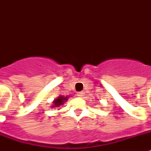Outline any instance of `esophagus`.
I'll return each instance as SVG.
<instances>
[{
    "mask_svg": "<svg viewBox=\"0 0 151 151\" xmlns=\"http://www.w3.org/2000/svg\"><path fill=\"white\" fill-rule=\"evenodd\" d=\"M84 95H85V92H78L77 96H78V97H83L84 96Z\"/></svg>",
    "mask_w": 151,
    "mask_h": 151,
    "instance_id": "obj_1",
    "label": "esophagus"
}]
</instances>
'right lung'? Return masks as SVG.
Instances as JSON below:
<instances>
[{"label":"right lung","mask_w":151,"mask_h":151,"mask_svg":"<svg viewBox=\"0 0 151 151\" xmlns=\"http://www.w3.org/2000/svg\"><path fill=\"white\" fill-rule=\"evenodd\" d=\"M68 99V97L67 96H59L57 99H55L53 101V105L52 106V107H58L59 106L63 105L65 101H66Z\"/></svg>","instance_id":"add662e5"}]
</instances>
